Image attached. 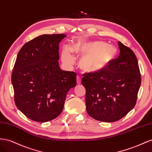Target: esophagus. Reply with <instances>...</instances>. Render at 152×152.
<instances>
[{
  "label": "esophagus",
  "mask_w": 152,
  "mask_h": 152,
  "mask_svg": "<svg viewBox=\"0 0 152 152\" xmlns=\"http://www.w3.org/2000/svg\"><path fill=\"white\" fill-rule=\"evenodd\" d=\"M76 82H77V84H78V85L81 83V78L80 77V76H77V77H76Z\"/></svg>",
  "instance_id": "34e87169"
}]
</instances>
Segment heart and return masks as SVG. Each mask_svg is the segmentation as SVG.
<instances>
[{
	"label": "heart",
	"mask_w": 152,
	"mask_h": 152,
	"mask_svg": "<svg viewBox=\"0 0 152 152\" xmlns=\"http://www.w3.org/2000/svg\"><path fill=\"white\" fill-rule=\"evenodd\" d=\"M81 55L78 65L82 71L97 73L109 66L117 55L116 47L101 41L80 40L75 43L71 48L65 47L62 59L64 64L72 65L75 62L72 53Z\"/></svg>",
	"instance_id": "heart-1"
}]
</instances>
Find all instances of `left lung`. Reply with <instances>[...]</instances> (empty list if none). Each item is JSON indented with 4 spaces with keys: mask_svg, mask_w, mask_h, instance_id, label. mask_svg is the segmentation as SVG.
Segmentation results:
<instances>
[{
    "mask_svg": "<svg viewBox=\"0 0 152 152\" xmlns=\"http://www.w3.org/2000/svg\"><path fill=\"white\" fill-rule=\"evenodd\" d=\"M119 57L105 69L83 75L86 109L92 118L105 122L122 118L135 106L141 83L133 51L118 42Z\"/></svg>",
    "mask_w": 152,
    "mask_h": 152,
    "instance_id": "obj_1",
    "label": "left lung"
}]
</instances>
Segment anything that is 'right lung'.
Here are the masks:
<instances>
[{
  "mask_svg": "<svg viewBox=\"0 0 152 152\" xmlns=\"http://www.w3.org/2000/svg\"><path fill=\"white\" fill-rule=\"evenodd\" d=\"M66 34H44L22 46L11 76L15 102L30 120L46 122L61 113L76 73L60 69L59 43Z\"/></svg>",
  "mask_w": 152,
  "mask_h": 152,
  "instance_id": "obj_1",
  "label": "right lung"
}]
</instances>
